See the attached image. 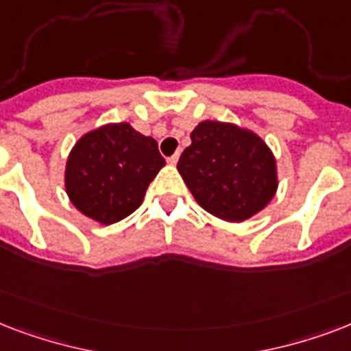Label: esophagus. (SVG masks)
Instances as JSON below:
<instances>
[{
    "label": "esophagus",
    "instance_id": "obj_1",
    "mask_svg": "<svg viewBox=\"0 0 351 351\" xmlns=\"http://www.w3.org/2000/svg\"><path fill=\"white\" fill-rule=\"evenodd\" d=\"M176 162H178V153H175L173 156H169V158H167V164L169 165H176Z\"/></svg>",
    "mask_w": 351,
    "mask_h": 351
}]
</instances>
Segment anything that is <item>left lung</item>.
I'll list each match as a JSON object with an SVG mask.
<instances>
[{"label":"left lung","instance_id":"left-lung-1","mask_svg":"<svg viewBox=\"0 0 351 351\" xmlns=\"http://www.w3.org/2000/svg\"><path fill=\"white\" fill-rule=\"evenodd\" d=\"M176 167L200 208L226 222L251 219L278 187L277 162L266 142L224 121H200Z\"/></svg>","mask_w":351,"mask_h":351}]
</instances>
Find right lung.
<instances>
[{
  "instance_id": "add662e5",
  "label": "right lung",
  "mask_w": 351,
  "mask_h": 351,
  "mask_svg": "<svg viewBox=\"0 0 351 351\" xmlns=\"http://www.w3.org/2000/svg\"><path fill=\"white\" fill-rule=\"evenodd\" d=\"M165 160L158 143L129 123H107L74 143L65 165V191L80 213L114 224L140 208Z\"/></svg>"
}]
</instances>
